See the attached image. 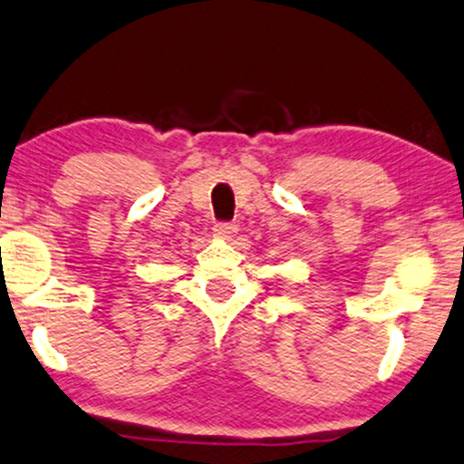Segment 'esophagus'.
Instances as JSON below:
<instances>
[{"instance_id": "34e87169", "label": "esophagus", "mask_w": 464, "mask_h": 464, "mask_svg": "<svg viewBox=\"0 0 464 464\" xmlns=\"http://www.w3.org/2000/svg\"><path fill=\"white\" fill-rule=\"evenodd\" d=\"M213 232H215V237H218V238L230 240L234 234H237V226L230 224V221H219V224H215Z\"/></svg>"}]
</instances>
